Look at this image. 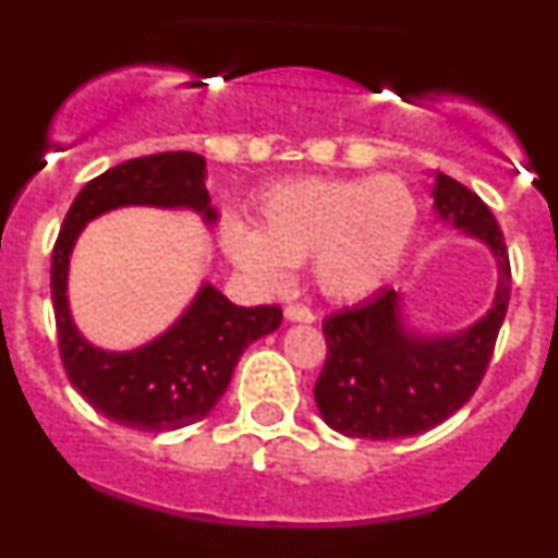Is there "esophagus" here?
I'll list each match as a JSON object with an SVG mask.
<instances>
[{
    "mask_svg": "<svg viewBox=\"0 0 558 558\" xmlns=\"http://www.w3.org/2000/svg\"><path fill=\"white\" fill-rule=\"evenodd\" d=\"M286 318H289V320H300V324H313L315 313L311 311V307L289 305V307H286Z\"/></svg>",
    "mask_w": 558,
    "mask_h": 558,
    "instance_id": "1",
    "label": "esophagus"
}]
</instances>
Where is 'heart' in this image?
<instances>
[{
    "instance_id": "obj_1",
    "label": "heart",
    "mask_w": 558,
    "mask_h": 558,
    "mask_svg": "<svg viewBox=\"0 0 558 558\" xmlns=\"http://www.w3.org/2000/svg\"><path fill=\"white\" fill-rule=\"evenodd\" d=\"M418 227V202L404 180L296 178L275 183L253 207V229L229 221L223 251L264 286H283L289 267L311 262L329 300L378 291L402 262Z\"/></svg>"
}]
</instances>
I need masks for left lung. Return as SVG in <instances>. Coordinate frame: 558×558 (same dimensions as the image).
<instances>
[{
	"instance_id": "8db88e82",
	"label": "left lung",
	"mask_w": 558,
	"mask_h": 558,
	"mask_svg": "<svg viewBox=\"0 0 558 558\" xmlns=\"http://www.w3.org/2000/svg\"><path fill=\"white\" fill-rule=\"evenodd\" d=\"M432 196L442 223L481 240L497 258L492 311L453 335H421L404 324L402 294L386 286L329 315L326 362L313 393L326 426L345 437L397 440L429 432L470 402L492 362L510 302L502 229L486 202L448 174H435Z\"/></svg>"
}]
</instances>
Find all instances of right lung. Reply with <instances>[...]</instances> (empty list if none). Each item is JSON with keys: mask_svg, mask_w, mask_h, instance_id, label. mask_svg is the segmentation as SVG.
Masks as SVG:
<instances>
[{"mask_svg": "<svg viewBox=\"0 0 558 558\" xmlns=\"http://www.w3.org/2000/svg\"><path fill=\"white\" fill-rule=\"evenodd\" d=\"M205 156L191 150L140 156L88 180L72 202L50 258L59 353L66 378L97 413L137 432H172L205 418L227 391L251 342L283 320L278 305L240 307L202 283L194 302L156 340L134 351H102L77 331L70 313V256L88 221L118 207H185L216 223L205 189Z\"/></svg>", "mask_w": 558, "mask_h": 558, "instance_id": "1", "label": "right lung"}]
</instances>
